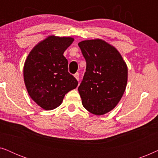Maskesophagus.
<instances>
[{"instance_id": "esophagus-1", "label": "esophagus", "mask_w": 158, "mask_h": 158, "mask_svg": "<svg viewBox=\"0 0 158 158\" xmlns=\"http://www.w3.org/2000/svg\"><path fill=\"white\" fill-rule=\"evenodd\" d=\"M74 77L77 79V81H79V73H76L74 75Z\"/></svg>"}]
</instances>
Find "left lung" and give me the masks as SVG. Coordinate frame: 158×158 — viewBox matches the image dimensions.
I'll return each instance as SVG.
<instances>
[{
  "instance_id": "8db88e82",
  "label": "left lung",
  "mask_w": 158,
  "mask_h": 158,
  "mask_svg": "<svg viewBox=\"0 0 158 158\" xmlns=\"http://www.w3.org/2000/svg\"><path fill=\"white\" fill-rule=\"evenodd\" d=\"M86 61L83 78L78 87L82 103L95 115L111 111L126 89L127 67L119 52L101 40L78 43Z\"/></svg>"
}]
</instances>
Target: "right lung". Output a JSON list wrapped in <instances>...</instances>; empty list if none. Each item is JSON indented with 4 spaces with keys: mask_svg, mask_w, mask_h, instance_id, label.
I'll return each mask as SVG.
<instances>
[{
    "mask_svg": "<svg viewBox=\"0 0 158 158\" xmlns=\"http://www.w3.org/2000/svg\"><path fill=\"white\" fill-rule=\"evenodd\" d=\"M73 41L71 37L49 36L28 55L23 68V78L29 96L45 110L61 104L67 93L78 82L68 72V60L63 53Z\"/></svg>",
    "mask_w": 158,
    "mask_h": 158,
    "instance_id": "obj_1",
    "label": "right lung"
}]
</instances>
